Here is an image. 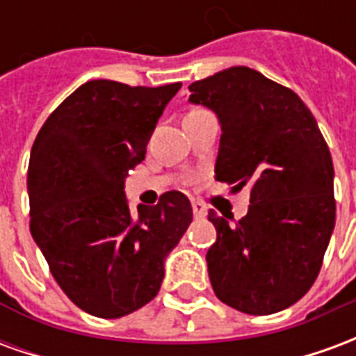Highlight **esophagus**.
I'll list each match as a JSON object with an SVG mask.
<instances>
[{"label": "esophagus", "instance_id": "1", "mask_svg": "<svg viewBox=\"0 0 356 356\" xmlns=\"http://www.w3.org/2000/svg\"><path fill=\"white\" fill-rule=\"evenodd\" d=\"M193 213L194 217L202 219V217L208 216V209H206V206H202L200 202H193Z\"/></svg>", "mask_w": 356, "mask_h": 356}]
</instances>
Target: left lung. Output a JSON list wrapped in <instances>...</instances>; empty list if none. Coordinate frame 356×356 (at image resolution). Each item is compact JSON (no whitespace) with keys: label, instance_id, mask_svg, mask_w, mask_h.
<instances>
[{"label":"left lung","instance_id":"left-lung-1","mask_svg":"<svg viewBox=\"0 0 356 356\" xmlns=\"http://www.w3.org/2000/svg\"><path fill=\"white\" fill-rule=\"evenodd\" d=\"M188 91V101L221 122L216 179L250 186L248 216L236 223L209 209L213 291L242 313H278L313 286L336 225L328 145L298 95L248 66L194 81Z\"/></svg>","mask_w":356,"mask_h":356}]
</instances>
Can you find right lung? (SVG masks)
Masks as SVG:
<instances>
[{
	"label": "right lung",
	"instance_id": "right-lung-1",
	"mask_svg": "<svg viewBox=\"0 0 356 356\" xmlns=\"http://www.w3.org/2000/svg\"><path fill=\"white\" fill-rule=\"evenodd\" d=\"M181 83L131 88L83 83L38 133L28 163L30 232L53 278L81 311L120 318L156 298L163 259L193 221L185 194L129 211L127 171Z\"/></svg>",
	"mask_w": 356,
	"mask_h": 356
}]
</instances>
